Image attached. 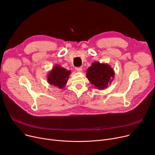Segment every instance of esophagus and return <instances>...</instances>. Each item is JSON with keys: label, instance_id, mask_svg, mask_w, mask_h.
<instances>
[{"label": "esophagus", "instance_id": "34e87169", "mask_svg": "<svg viewBox=\"0 0 155 155\" xmlns=\"http://www.w3.org/2000/svg\"><path fill=\"white\" fill-rule=\"evenodd\" d=\"M75 69H76V71H78V72L82 71V67H77V68H76Z\"/></svg>", "mask_w": 155, "mask_h": 155}]
</instances>
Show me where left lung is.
<instances>
[{"mask_svg":"<svg viewBox=\"0 0 155 155\" xmlns=\"http://www.w3.org/2000/svg\"><path fill=\"white\" fill-rule=\"evenodd\" d=\"M114 71L110 65L94 62L87 70L86 77L94 87L99 90L107 88L114 77Z\"/></svg>","mask_w":155,"mask_h":155,"instance_id":"8db88e82","label":"left lung"}]
</instances>
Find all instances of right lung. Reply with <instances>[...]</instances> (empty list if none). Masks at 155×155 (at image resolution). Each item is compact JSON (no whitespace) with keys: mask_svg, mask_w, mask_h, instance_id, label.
I'll use <instances>...</instances> for the list:
<instances>
[{"mask_svg":"<svg viewBox=\"0 0 155 155\" xmlns=\"http://www.w3.org/2000/svg\"><path fill=\"white\" fill-rule=\"evenodd\" d=\"M70 73V70L61 67L60 65H55L49 73L47 80L50 85L61 89L66 85Z\"/></svg>","mask_w":155,"mask_h":155,"instance_id":"add662e5","label":"right lung"}]
</instances>
